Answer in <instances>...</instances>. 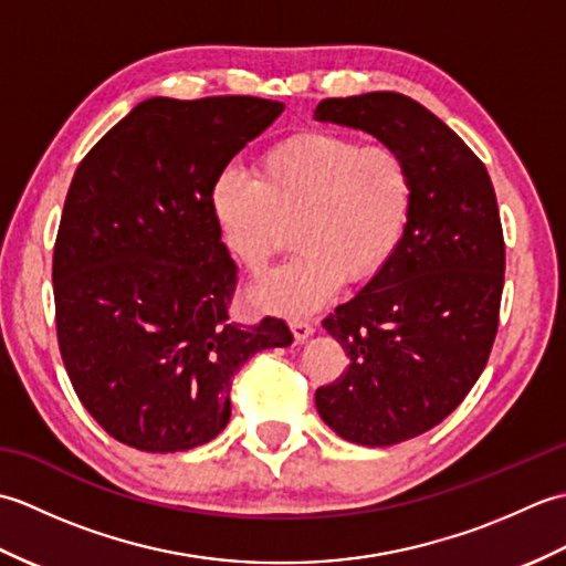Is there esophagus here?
<instances>
[{
  "label": "esophagus",
  "mask_w": 566,
  "mask_h": 566,
  "mask_svg": "<svg viewBox=\"0 0 566 566\" xmlns=\"http://www.w3.org/2000/svg\"><path fill=\"white\" fill-rule=\"evenodd\" d=\"M290 326H292V333H294L296 343H304L316 331V323L308 321V318H294V321H290Z\"/></svg>",
  "instance_id": "1"
}]
</instances>
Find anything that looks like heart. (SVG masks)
I'll return each instance as SVG.
<instances>
[{
    "label": "heart",
    "instance_id": "b5f03b06",
    "mask_svg": "<svg viewBox=\"0 0 566 566\" xmlns=\"http://www.w3.org/2000/svg\"><path fill=\"white\" fill-rule=\"evenodd\" d=\"M413 203L399 150L308 130L264 150L252 179L223 172L211 209L231 255L258 276L290 243L296 255L252 286L250 298L274 314H308L340 282H365L394 255Z\"/></svg>",
    "mask_w": 566,
    "mask_h": 566
}]
</instances>
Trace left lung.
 Instances as JSON below:
<instances>
[{"label": "left lung", "mask_w": 566, "mask_h": 566, "mask_svg": "<svg viewBox=\"0 0 566 566\" xmlns=\"http://www.w3.org/2000/svg\"><path fill=\"white\" fill-rule=\"evenodd\" d=\"M314 118L399 150L413 182L394 255L323 321L350 359L316 389L323 423L350 442L387 448L436 428L486 367L506 270L499 203L484 163L406 94L323 99Z\"/></svg>", "instance_id": "left-lung-1"}]
</instances>
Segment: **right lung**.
<instances>
[{
  "mask_svg": "<svg viewBox=\"0 0 566 566\" xmlns=\"http://www.w3.org/2000/svg\"><path fill=\"white\" fill-rule=\"evenodd\" d=\"M282 102H140L72 177L53 252L60 355L92 418L143 452H182L231 418V381L282 318L228 321L238 280L211 189Z\"/></svg>",
  "mask_w": 566,
  "mask_h": 566,
  "instance_id": "add662e5",
  "label": "right lung"
}]
</instances>
